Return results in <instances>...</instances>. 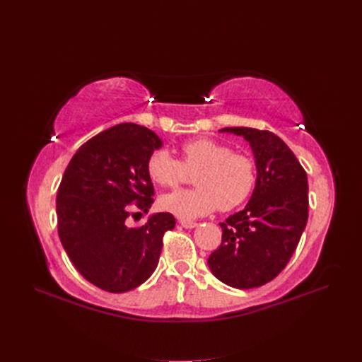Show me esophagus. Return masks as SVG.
<instances>
[{
	"mask_svg": "<svg viewBox=\"0 0 362 362\" xmlns=\"http://www.w3.org/2000/svg\"><path fill=\"white\" fill-rule=\"evenodd\" d=\"M179 223H180L182 227H185V229H194V227L198 226V223L191 221V220H180Z\"/></svg>",
	"mask_w": 362,
	"mask_h": 362,
	"instance_id": "1",
	"label": "esophagus"
}]
</instances>
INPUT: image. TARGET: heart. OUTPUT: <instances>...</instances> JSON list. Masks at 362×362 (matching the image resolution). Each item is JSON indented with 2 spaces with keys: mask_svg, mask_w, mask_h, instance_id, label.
Wrapping results in <instances>:
<instances>
[{
  "mask_svg": "<svg viewBox=\"0 0 362 362\" xmlns=\"http://www.w3.org/2000/svg\"><path fill=\"white\" fill-rule=\"evenodd\" d=\"M182 161L165 149H157L148 158L146 171L151 180L161 187H176L186 182L187 171L194 173L191 191H177L160 198L163 210L180 218H195L220 208L233 210L252 192L255 164L224 144L208 138L187 141L180 146Z\"/></svg>",
  "mask_w": 362,
  "mask_h": 362,
  "instance_id": "heart-1",
  "label": "heart"
}]
</instances>
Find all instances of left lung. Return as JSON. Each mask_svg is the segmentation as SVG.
Here are the masks:
<instances>
[{"mask_svg": "<svg viewBox=\"0 0 362 362\" xmlns=\"http://www.w3.org/2000/svg\"><path fill=\"white\" fill-rule=\"evenodd\" d=\"M250 142L257 165L252 197L226 218L221 245L208 258L227 286L252 289L272 281L289 262L308 220V180L291 148L269 130L224 127Z\"/></svg>", "mask_w": 362, "mask_h": 362, "instance_id": "obj_1", "label": "left lung"}]
</instances>
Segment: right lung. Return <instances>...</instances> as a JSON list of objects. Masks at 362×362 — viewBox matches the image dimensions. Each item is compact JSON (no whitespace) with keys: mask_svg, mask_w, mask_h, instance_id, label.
<instances>
[{"mask_svg":"<svg viewBox=\"0 0 362 362\" xmlns=\"http://www.w3.org/2000/svg\"><path fill=\"white\" fill-rule=\"evenodd\" d=\"M161 145L152 130L122 123L83 144L64 171L55 201L59 236L76 270L103 291L141 286L157 269L164 233L175 229L170 213L127 226L141 214L133 211L148 213L154 202L146 164Z\"/></svg>","mask_w":362,"mask_h":362,"instance_id":"1","label":"right lung"}]
</instances>
